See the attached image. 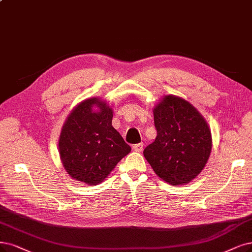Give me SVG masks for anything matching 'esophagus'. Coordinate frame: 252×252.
<instances>
[{"instance_id": "esophagus-1", "label": "esophagus", "mask_w": 252, "mask_h": 252, "mask_svg": "<svg viewBox=\"0 0 252 252\" xmlns=\"http://www.w3.org/2000/svg\"><path fill=\"white\" fill-rule=\"evenodd\" d=\"M133 150L136 153H141L142 150H143V143H138V144L133 145Z\"/></svg>"}]
</instances>
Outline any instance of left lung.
Returning a JSON list of instances; mask_svg holds the SVG:
<instances>
[{
  "label": "left lung",
  "instance_id": "left-lung-1",
  "mask_svg": "<svg viewBox=\"0 0 252 252\" xmlns=\"http://www.w3.org/2000/svg\"><path fill=\"white\" fill-rule=\"evenodd\" d=\"M156 140L143 155L156 174L172 186L189 184L202 171L212 151L207 120L188 100L164 95L155 106Z\"/></svg>",
  "mask_w": 252,
  "mask_h": 252
}]
</instances>
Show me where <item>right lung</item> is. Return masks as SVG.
Wrapping results in <instances>:
<instances>
[{
  "label": "right lung",
  "instance_id": "add662e5",
  "mask_svg": "<svg viewBox=\"0 0 252 252\" xmlns=\"http://www.w3.org/2000/svg\"><path fill=\"white\" fill-rule=\"evenodd\" d=\"M113 110L99 97L80 101L65 119L59 155L72 180L95 186L104 182L131 146L112 126Z\"/></svg>",
  "mask_w": 252,
  "mask_h": 252
}]
</instances>
